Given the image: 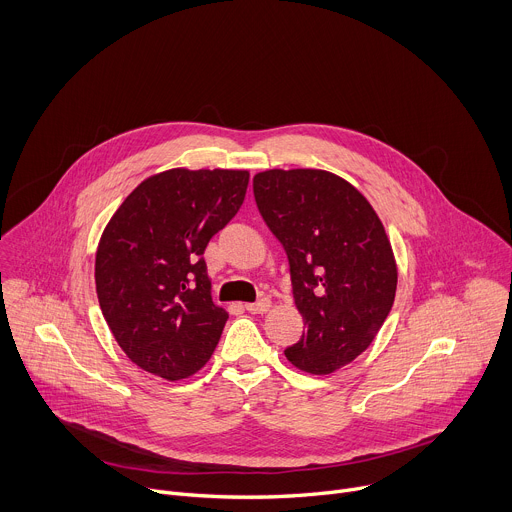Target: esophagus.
I'll list each match as a JSON object with an SVG mask.
<instances>
[{"label":"esophagus","instance_id":"obj_1","mask_svg":"<svg viewBox=\"0 0 512 512\" xmlns=\"http://www.w3.org/2000/svg\"><path fill=\"white\" fill-rule=\"evenodd\" d=\"M269 308H271V300H267V298H263L255 304H245V310L251 314H265V312H269Z\"/></svg>","mask_w":512,"mask_h":512}]
</instances>
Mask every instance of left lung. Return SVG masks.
<instances>
[{
	"label": "left lung",
	"instance_id": "1",
	"mask_svg": "<svg viewBox=\"0 0 512 512\" xmlns=\"http://www.w3.org/2000/svg\"><path fill=\"white\" fill-rule=\"evenodd\" d=\"M265 225L283 245L306 334L285 348L300 371L330 375L375 340L397 289L381 218L354 186L324 170H267L253 178Z\"/></svg>",
	"mask_w": 512,
	"mask_h": 512
}]
</instances>
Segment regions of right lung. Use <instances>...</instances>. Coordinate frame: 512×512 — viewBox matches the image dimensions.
I'll list each match as a JSON object with an SVG mask.
<instances>
[{
    "instance_id": "add662e5",
    "label": "right lung",
    "mask_w": 512,
    "mask_h": 512,
    "mask_svg": "<svg viewBox=\"0 0 512 512\" xmlns=\"http://www.w3.org/2000/svg\"><path fill=\"white\" fill-rule=\"evenodd\" d=\"M245 170H168L143 180L103 231L101 312L139 369L168 381L200 371L229 314L212 304L204 249L239 212Z\"/></svg>"
}]
</instances>
